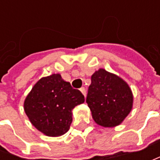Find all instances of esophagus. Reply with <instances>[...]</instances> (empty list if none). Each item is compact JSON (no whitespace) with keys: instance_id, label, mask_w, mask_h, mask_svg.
<instances>
[{"instance_id":"34e87169","label":"esophagus","mask_w":160,"mask_h":160,"mask_svg":"<svg viewBox=\"0 0 160 160\" xmlns=\"http://www.w3.org/2000/svg\"><path fill=\"white\" fill-rule=\"evenodd\" d=\"M80 91H81V92L83 94V96L85 97V95H86V91H85V88H84V87H81V88H80Z\"/></svg>"}]
</instances>
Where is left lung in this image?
<instances>
[{
  "instance_id": "1",
  "label": "left lung",
  "mask_w": 160,
  "mask_h": 160,
  "mask_svg": "<svg viewBox=\"0 0 160 160\" xmlns=\"http://www.w3.org/2000/svg\"><path fill=\"white\" fill-rule=\"evenodd\" d=\"M86 103L98 125L113 127L121 124L130 113L132 107V91L120 77L100 69L92 76Z\"/></svg>"
}]
</instances>
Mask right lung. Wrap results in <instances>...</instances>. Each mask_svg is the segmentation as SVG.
<instances>
[{
    "label": "right lung",
    "mask_w": 160,
    "mask_h": 160,
    "mask_svg": "<svg viewBox=\"0 0 160 160\" xmlns=\"http://www.w3.org/2000/svg\"><path fill=\"white\" fill-rule=\"evenodd\" d=\"M84 102V96L65 82L60 75L42 77L27 96L24 108L29 120L48 136H59L68 131L71 110Z\"/></svg>",
    "instance_id": "1"
}]
</instances>
